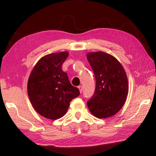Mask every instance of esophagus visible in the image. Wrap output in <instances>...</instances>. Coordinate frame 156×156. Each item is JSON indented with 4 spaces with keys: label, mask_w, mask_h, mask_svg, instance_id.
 Wrapping results in <instances>:
<instances>
[{
    "label": "esophagus",
    "mask_w": 156,
    "mask_h": 156,
    "mask_svg": "<svg viewBox=\"0 0 156 156\" xmlns=\"http://www.w3.org/2000/svg\"><path fill=\"white\" fill-rule=\"evenodd\" d=\"M78 88L79 89V90H80V93H82V91H83V87H82V86H78Z\"/></svg>",
    "instance_id": "1"
}]
</instances>
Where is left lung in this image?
I'll return each instance as SVG.
<instances>
[{
	"instance_id": "1",
	"label": "left lung",
	"mask_w": 156,
	"mask_h": 156,
	"mask_svg": "<svg viewBox=\"0 0 156 156\" xmlns=\"http://www.w3.org/2000/svg\"><path fill=\"white\" fill-rule=\"evenodd\" d=\"M87 58L96 81L94 96L87 102L89 110L100 119L112 117L122 109L127 98L125 71L114 56L107 53L89 52Z\"/></svg>"
}]
</instances>
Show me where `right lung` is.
<instances>
[{
    "label": "right lung",
    "mask_w": 156,
    "mask_h": 156,
    "mask_svg": "<svg viewBox=\"0 0 156 156\" xmlns=\"http://www.w3.org/2000/svg\"><path fill=\"white\" fill-rule=\"evenodd\" d=\"M68 55L69 52L62 51L42 57L28 79L27 93L31 105L39 114L50 120L62 118L70 102L80 94L62 70Z\"/></svg>",
    "instance_id": "right-lung-1"
}]
</instances>
